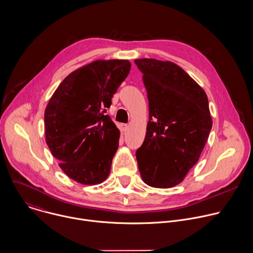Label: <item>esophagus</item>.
I'll return each mask as SVG.
<instances>
[{"mask_svg":"<svg viewBox=\"0 0 253 253\" xmlns=\"http://www.w3.org/2000/svg\"><path fill=\"white\" fill-rule=\"evenodd\" d=\"M128 128H129V125H128V124H122V125H121V129H122L123 132L127 131Z\"/></svg>","mask_w":253,"mask_h":253,"instance_id":"esophagus-1","label":"esophagus"}]
</instances>
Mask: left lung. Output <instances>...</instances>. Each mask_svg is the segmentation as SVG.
Instances as JSON below:
<instances>
[{
  "mask_svg": "<svg viewBox=\"0 0 253 253\" xmlns=\"http://www.w3.org/2000/svg\"><path fill=\"white\" fill-rule=\"evenodd\" d=\"M149 100V121L136 152L145 184L169 189L182 183L198 163L212 126L205 90L178 64L135 59Z\"/></svg>",
  "mask_w": 253,
  "mask_h": 253,
  "instance_id": "1",
  "label": "left lung"
}]
</instances>
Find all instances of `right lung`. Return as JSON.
<instances>
[{
	"label": "right lung",
	"instance_id": "obj_1",
	"mask_svg": "<svg viewBox=\"0 0 253 253\" xmlns=\"http://www.w3.org/2000/svg\"><path fill=\"white\" fill-rule=\"evenodd\" d=\"M128 59H97L69 73L44 110V136L62 172L86 186L104 182L120 131L105 114L130 72Z\"/></svg>",
	"mask_w": 253,
	"mask_h": 253
}]
</instances>
